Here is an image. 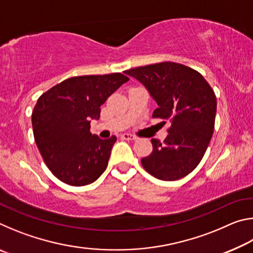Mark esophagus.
<instances>
[{"label": "esophagus", "instance_id": "34e87169", "mask_svg": "<svg viewBox=\"0 0 253 253\" xmlns=\"http://www.w3.org/2000/svg\"><path fill=\"white\" fill-rule=\"evenodd\" d=\"M122 139H126V140H135L137 139V137L134 135H130V134H123L121 136Z\"/></svg>", "mask_w": 253, "mask_h": 253}]
</instances>
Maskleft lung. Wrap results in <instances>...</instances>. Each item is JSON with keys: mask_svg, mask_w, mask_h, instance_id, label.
I'll return each instance as SVG.
<instances>
[{"mask_svg": "<svg viewBox=\"0 0 253 253\" xmlns=\"http://www.w3.org/2000/svg\"><path fill=\"white\" fill-rule=\"evenodd\" d=\"M126 75L139 80L158 107L153 118L169 123V135L161 143L152 139L153 151L140 160L154 177L176 181L200 164L212 138L216 97L204 77L177 62H158L131 68Z\"/></svg>", "mask_w": 253, "mask_h": 253, "instance_id": "left-lung-1", "label": "left lung"}]
</instances>
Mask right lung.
I'll list each match as a JSON object with an SVG mask.
<instances>
[{
  "label": "right lung",
  "mask_w": 253,
  "mask_h": 253,
  "mask_svg": "<svg viewBox=\"0 0 253 253\" xmlns=\"http://www.w3.org/2000/svg\"><path fill=\"white\" fill-rule=\"evenodd\" d=\"M128 80L121 72L71 77L39 97L32 111L34 140L61 182L84 186L105 172L117 138L92 135L90 121L100 117V106Z\"/></svg>",
  "instance_id": "obj_1"
}]
</instances>
